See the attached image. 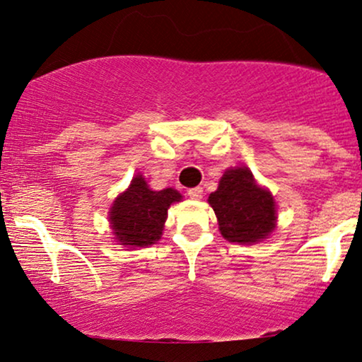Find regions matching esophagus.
Segmentation results:
<instances>
[{
  "label": "esophagus",
  "instance_id": "obj_1",
  "mask_svg": "<svg viewBox=\"0 0 362 362\" xmlns=\"http://www.w3.org/2000/svg\"><path fill=\"white\" fill-rule=\"evenodd\" d=\"M202 194H204V190H202V187H195V189H190L189 190V197L194 200H200L202 199Z\"/></svg>",
  "mask_w": 362,
  "mask_h": 362
}]
</instances>
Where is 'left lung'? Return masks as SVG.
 Returning a JSON list of instances; mask_svg holds the SVG:
<instances>
[{
  "label": "left lung",
  "mask_w": 362,
  "mask_h": 362,
  "mask_svg": "<svg viewBox=\"0 0 362 362\" xmlns=\"http://www.w3.org/2000/svg\"><path fill=\"white\" fill-rule=\"evenodd\" d=\"M209 204L218 220L220 233L231 243H258L276 226L273 195L257 184L247 167L225 170Z\"/></svg>",
  "instance_id": "left-lung-1"
}]
</instances>
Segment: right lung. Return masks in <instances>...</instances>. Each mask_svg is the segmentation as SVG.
<instances>
[{"mask_svg": "<svg viewBox=\"0 0 362 362\" xmlns=\"http://www.w3.org/2000/svg\"><path fill=\"white\" fill-rule=\"evenodd\" d=\"M180 200L182 195L173 189L152 190L139 173L110 206L109 221L115 240L125 248H144L158 242L168 206Z\"/></svg>", "mask_w": 362, "mask_h": 362, "instance_id": "add662e5", "label": "right lung"}]
</instances>
